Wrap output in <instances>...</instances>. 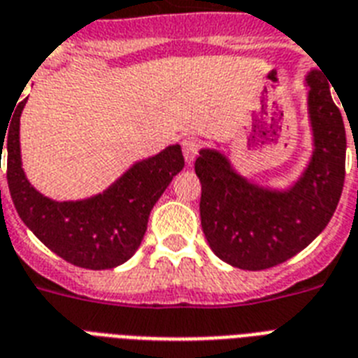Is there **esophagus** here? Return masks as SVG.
<instances>
[{
    "instance_id": "obj_1",
    "label": "esophagus",
    "mask_w": 358,
    "mask_h": 358,
    "mask_svg": "<svg viewBox=\"0 0 358 358\" xmlns=\"http://www.w3.org/2000/svg\"><path fill=\"white\" fill-rule=\"evenodd\" d=\"M182 150H184L185 163H187V165H191V163L195 162V157L199 156V150H201V141L185 139L184 145H182Z\"/></svg>"
}]
</instances>
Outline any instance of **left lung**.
<instances>
[{"label": "left lung", "instance_id": "left-lung-1", "mask_svg": "<svg viewBox=\"0 0 358 358\" xmlns=\"http://www.w3.org/2000/svg\"><path fill=\"white\" fill-rule=\"evenodd\" d=\"M305 85L312 154L289 185L247 178L217 148L199 152L202 230L210 249L230 266L260 271L282 264L322 234L338 206L345 178L344 120L320 70L306 74Z\"/></svg>", "mask_w": 358, "mask_h": 358}]
</instances>
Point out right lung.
<instances>
[{"label":"right lung","instance_id":"obj_1","mask_svg":"<svg viewBox=\"0 0 358 358\" xmlns=\"http://www.w3.org/2000/svg\"><path fill=\"white\" fill-rule=\"evenodd\" d=\"M25 102L18 103L8 129H0V157L7 150L8 191L20 219L48 249L78 267L111 269L129 260L145 238L152 208L184 169L182 146L169 145L135 162L102 193L53 201L31 185L22 167L20 117Z\"/></svg>","mask_w":358,"mask_h":358}]
</instances>
